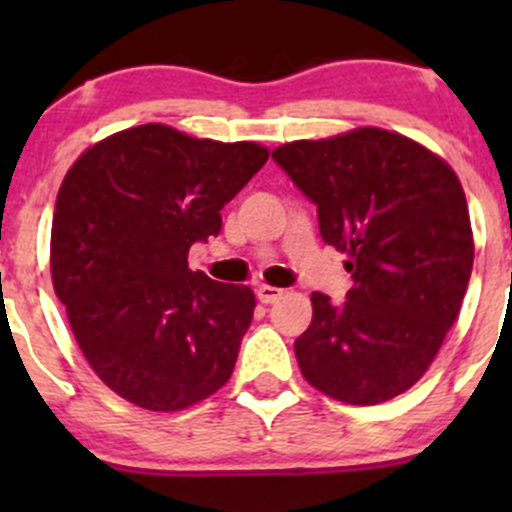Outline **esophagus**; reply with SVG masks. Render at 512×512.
I'll return each instance as SVG.
<instances>
[{"label": "esophagus", "mask_w": 512, "mask_h": 512, "mask_svg": "<svg viewBox=\"0 0 512 512\" xmlns=\"http://www.w3.org/2000/svg\"><path fill=\"white\" fill-rule=\"evenodd\" d=\"M282 294H285V289H280V287H270V285L257 287V299H260L262 304H275Z\"/></svg>", "instance_id": "esophagus-1"}]
</instances>
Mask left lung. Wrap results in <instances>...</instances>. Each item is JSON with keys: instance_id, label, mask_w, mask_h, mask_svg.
I'll list each match as a JSON object with an SVG mask.
<instances>
[{"instance_id": "8db88e82", "label": "left lung", "mask_w": 512, "mask_h": 512, "mask_svg": "<svg viewBox=\"0 0 512 512\" xmlns=\"http://www.w3.org/2000/svg\"><path fill=\"white\" fill-rule=\"evenodd\" d=\"M272 158L317 205L319 235L347 255L354 280L342 304L312 292V324L294 342L302 376L356 406L404 394L436 359L471 280L461 180L381 128L285 143Z\"/></svg>"}]
</instances>
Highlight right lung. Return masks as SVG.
<instances>
[{"mask_svg":"<svg viewBox=\"0 0 512 512\" xmlns=\"http://www.w3.org/2000/svg\"><path fill=\"white\" fill-rule=\"evenodd\" d=\"M270 153L163 123L91 146L61 183L51 277L98 379L148 411H180L225 386L252 322L250 287L188 270V250Z\"/></svg>","mask_w":512,"mask_h":512,"instance_id":"obj_1","label":"right lung"}]
</instances>
